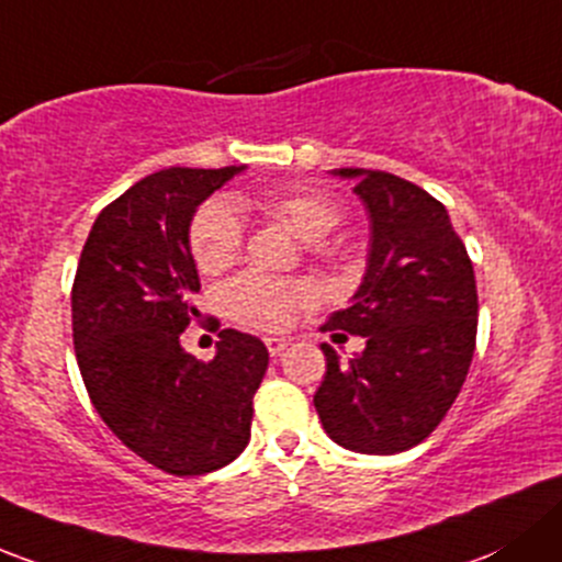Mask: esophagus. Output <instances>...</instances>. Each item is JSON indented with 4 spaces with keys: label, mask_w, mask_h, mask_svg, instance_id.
Instances as JSON below:
<instances>
[{
    "label": "esophagus",
    "mask_w": 562,
    "mask_h": 562,
    "mask_svg": "<svg viewBox=\"0 0 562 562\" xmlns=\"http://www.w3.org/2000/svg\"><path fill=\"white\" fill-rule=\"evenodd\" d=\"M285 347H288V339H274V336H271V339H266V350H269L271 358L280 356V352L285 350Z\"/></svg>",
    "instance_id": "esophagus-1"
}]
</instances>
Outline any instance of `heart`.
Segmentation results:
<instances>
[{
  "label": "heart",
  "mask_w": 562,
  "mask_h": 562,
  "mask_svg": "<svg viewBox=\"0 0 562 562\" xmlns=\"http://www.w3.org/2000/svg\"><path fill=\"white\" fill-rule=\"evenodd\" d=\"M239 206L261 212L263 217L285 223L304 241L323 239L330 228L339 226L341 204L328 191L315 186H280L256 196L241 199ZM188 245L196 269L202 274H221L241 256L245 226L232 202L204 204L193 215ZM312 301V291L299 280H280L258 271H245L223 291V310L232 321L247 328L280 330L291 326L301 306Z\"/></svg>",
  "instance_id": "1"
}]
</instances>
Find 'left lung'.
Wrapping results in <instances>:
<instances>
[{"instance_id":"left-lung-1","label":"left lung","mask_w":562,"mask_h":562,"mask_svg":"<svg viewBox=\"0 0 562 562\" xmlns=\"http://www.w3.org/2000/svg\"><path fill=\"white\" fill-rule=\"evenodd\" d=\"M371 217L369 269L347 310L321 330L363 336L366 350L339 363L326 352L315 393L323 428L345 450H412L445 420L476 347V280L463 239L439 199L380 169H339Z\"/></svg>"}]
</instances>
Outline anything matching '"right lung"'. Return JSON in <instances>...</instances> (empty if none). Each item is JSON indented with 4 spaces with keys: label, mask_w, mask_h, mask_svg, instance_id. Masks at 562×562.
Here are the masks:
<instances>
[{
    "label": "right lung",
    "mask_w": 562,
    "mask_h": 562,
    "mask_svg": "<svg viewBox=\"0 0 562 562\" xmlns=\"http://www.w3.org/2000/svg\"><path fill=\"white\" fill-rule=\"evenodd\" d=\"M241 169L172 167L134 182L99 212L75 274L72 341L93 409L128 450L175 476L239 458L269 366L263 341L234 328L217 334L206 363L180 347L202 315L191 301L202 288L191 217Z\"/></svg>",
    "instance_id": "obj_1"
}]
</instances>
